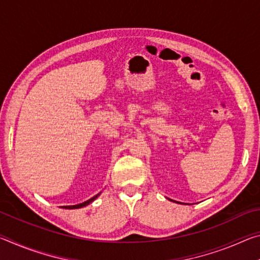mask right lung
I'll return each instance as SVG.
<instances>
[{
  "label": "right lung",
  "instance_id": "add662e5",
  "mask_svg": "<svg viewBox=\"0 0 260 260\" xmlns=\"http://www.w3.org/2000/svg\"><path fill=\"white\" fill-rule=\"evenodd\" d=\"M99 195H96V196H94V197H91L90 200H88V201H86V202H83V203H81V204H77V205H70V206H63L64 209H80V208H83V206H86V205H88L89 203H91V202H93L96 197H98Z\"/></svg>",
  "mask_w": 260,
  "mask_h": 260
}]
</instances>
